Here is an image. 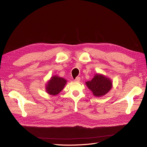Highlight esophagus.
I'll return each instance as SVG.
<instances>
[{
  "mask_svg": "<svg viewBox=\"0 0 147 147\" xmlns=\"http://www.w3.org/2000/svg\"><path fill=\"white\" fill-rule=\"evenodd\" d=\"M74 81H75V82H79L80 81V77H77L76 78H75V79L74 80Z\"/></svg>",
  "mask_w": 147,
  "mask_h": 147,
  "instance_id": "1",
  "label": "esophagus"
}]
</instances>
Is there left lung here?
Segmentation results:
<instances>
[{"instance_id": "left-lung-1", "label": "left lung", "mask_w": 147, "mask_h": 147, "mask_svg": "<svg viewBox=\"0 0 147 147\" xmlns=\"http://www.w3.org/2000/svg\"><path fill=\"white\" fill-rule=\"evenodd\" d=\"M86 84L96 97L104 96L112 86V83L109 78L99 74H96L91 81L87 82Z\"/></svg>"}]
</instances>
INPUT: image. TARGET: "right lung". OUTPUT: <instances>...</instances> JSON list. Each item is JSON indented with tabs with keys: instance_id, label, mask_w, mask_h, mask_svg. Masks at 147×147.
<instances>
[{
	"instance_id": "add662e5",
	"label": "right lung",
	"mask_w": 147,
	"mask_h": 147,
	"mask_svg": "<svg viewBox=\"0 0 147 147\" xmlns=\"http://www.w3.org/2000/svg\"><path fill=\"white\" fill-rule=\"evenodd\" d=\"M67 81L64 78L54 76L48 82L47 85V91L51 95H56L63 90Z\"/></svg>"
}]
</instances>
